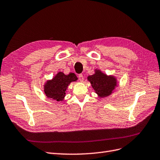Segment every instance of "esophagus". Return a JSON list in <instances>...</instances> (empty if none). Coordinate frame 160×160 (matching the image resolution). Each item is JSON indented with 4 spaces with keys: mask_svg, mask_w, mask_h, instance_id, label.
<instances>
[{
    "mask_svg": "<svg viewBox=\"0 0 160 160\" xmlns=\"http://www.w3.org/2000/svg\"><path fill=\"white\" fill-rule=\"evenodd\" d=\"M78 79H79V80L80 82H83V80H84V76H83V75L82 74H79L78 75Z\"/></svg>",
    "mask_w": 160,
    "mask_h": 160,
    "instance_id": "obj_1",
    "label": "esophagus"
}]
</instances>
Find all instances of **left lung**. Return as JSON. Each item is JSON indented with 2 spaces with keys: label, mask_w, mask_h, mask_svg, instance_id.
I'll return each mask as SVG.
<instances>
[{
  "label": "left lung",
  "mask_w": 160,
  "mask_h": 160,
  "mask_svg": "<svg viewBox=\"0 0 160 160\" xmlns=\"http://www.w3.org/2000/svg\"><path fill=\"white\" fill-rule=\"evenodd\" d=\"M88 77L92 88L100 97H106L110 95L117 86L116 79L113 76H107L99 70Z\"/></svg>",
  "instance_id": "left-lung-1"
}]
</instances>
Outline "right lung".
Listing matches in <instances>:
<instances>
[{"instance_id":"right-lung-1","label":"right lung","mask_w":160,"mask_h":160,"mask_svg":"<svg viewBox=\"0 0 160 160\" xmlns=\"http://www.w3.org/2000/svg\"><path fill=\"white\" fill-rule=\"evenodd\" d=\"M77 80V77L74 73L65 75L63 72H59L52 80L47 82L44 87L45 93L48 98L56 100L57 101H62L65 97L68 86L72 82Z\"/></svg>"}]
</instances>
